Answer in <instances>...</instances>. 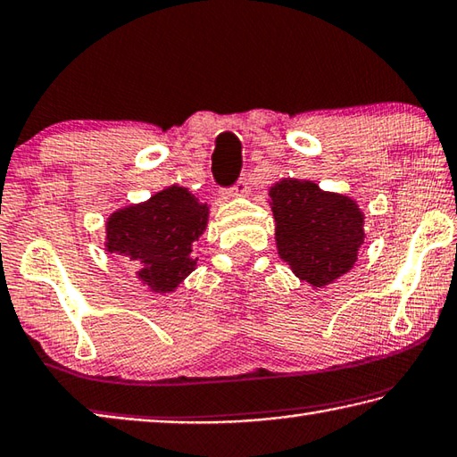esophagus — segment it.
<instances>
[{
  "label": "esophagus",
  "mask_w": 457,
  "mask_h": 457,
  "mask_svg": "<svg viewBox=\"0 0 457 457\" xmlns=\"http://www.w3.org/2000/svg\"><path fill=\"white\" fill-rule=\"evenodd\" d=\"M247 179L245 176L244 178H239L236 184H234V187H229V192L228 194H231V195H245L247 192H250V184H247Z\"/></svg>",
  "instance_id": "1"
}]
</instances>
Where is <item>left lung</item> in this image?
I'll return each instance as SVG.
<instances>
[{"label":"left lung","instance_id":"obj_1","mask_svg":"<svg viewBox=\"0 0 457 457\" xmlns=\"http://www.w3.org/2000/svg\"><path fill=\"white\" fill-rule=\"evenodd\" d=\"M270 197L278 253L297 278L323 287L353 268L363 244V215L353 200L292 178L273 186Z\"/></svg>","mask_w":457,"mask_h":457}]
</instances>
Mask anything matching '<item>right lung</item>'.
<instances>
[{"label": "right lung", "instance_id": "add662e5", "mask_svg": "<svg viewBox=\"0 0 457 457\" xmlns=\"http://www.w3.org/2000/svg\"><path fill=\"white\" fill-rule=\"evenodd\" d=\"M207 205L186 187L171 186L107 220V252L142 263L137 276L154 292H171L194 271L192 245L207 226Z\"/></svg>", "mask_w": 457, "mask_h": 457}]
</instances>
